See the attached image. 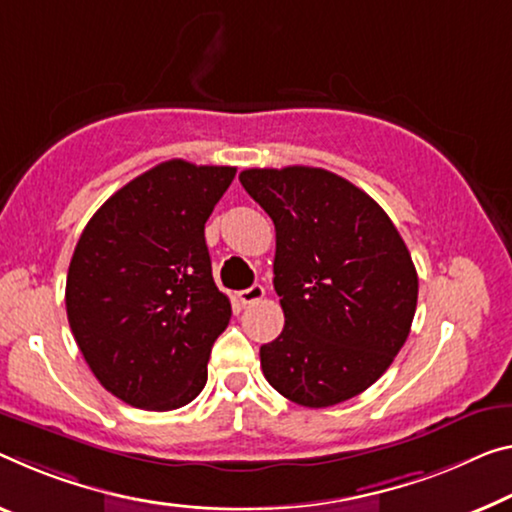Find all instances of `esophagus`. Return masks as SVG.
I'll return each mask as SVG.
<instances>
[{
    "label": "esophagus",
    "instance_id": "1",
    "mask_svg": "<svg viewBox=\"0 0 512 512\" xmlns=\"http://www.w3.org/2000/svg\"><path fill=\"white\" fill-rule=\"evenodd\" d=\"M265 297V288L263 286H258V283H254V286H249V288H245V290H240L238 293V300L242 302V304H256V302H261Z\"/></svg>",
    "mask_w": 512,
    "mask_h": 512
}]
</instances>
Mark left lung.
Returning a JSON list of instances; mask_svg holds the SVG:
<instances>
[{
    "label": "left lung",
    "mask_w": 512,
    "mask_h": 512,
    "mask_svg": "<svg viewBox=\"0 0 512 512\" xmlns=\"http://www.w3.org/2000/svg\"><path fill=\"white\" fill-rule=\"evenodd\" d=\"M240 183L277 231L274 290L286 325L261 345L265 380L304 407L359 396L410 334L419 277L377 203L316 167L245 169Z\"/></svg>",
    "instance_id": "left-lung-1"
}]
</instances>
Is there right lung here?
I'll list each match as a JSON object with an SVG mask.
<instances>
[{
	"mask_svg": "<svg viewBox=\"0 0 512 512\" xmlns=\"http://www.w3.org/2000/svg\"><path fill=\"white\" fill-rule=\"evenodd\" d=\"M235 167L169 160L102 203L66 279L73 336L98 382L132 407L178 410L208 380L231 320L212 279L206 222Z\"/></svg>",
	"mask_w": 512,
	"mask_h": 512,
	"instance_id": "obj_1",
	"label": "right lung"
}]
</instances>
